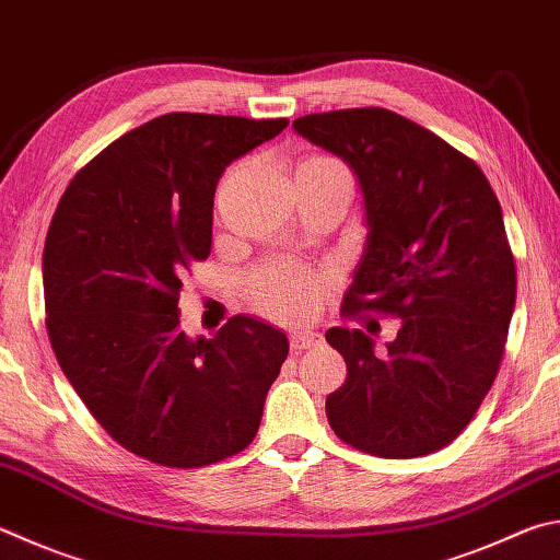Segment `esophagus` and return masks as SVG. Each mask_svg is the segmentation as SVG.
<instances>
[{
  "label": "esophagus",
  "instance_id": "esophagus-1",
  "mask_svg": "<svg viewBox=\"0 0 560 560\" xmlns=\"http://www.w3.org/2000/svg\"><path fill=\"white\" fill-rule=\"evenodd\" d=\"M289 340H291V350L293 352H303V350L318 348V345L323 342L320 335L313 332V330H293Z\"/></svg>",
  "mask_w": 560,
  "mask_h": 560
}]
</instances>
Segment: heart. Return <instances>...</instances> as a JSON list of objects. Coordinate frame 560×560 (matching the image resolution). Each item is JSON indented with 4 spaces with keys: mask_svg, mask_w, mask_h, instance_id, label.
I'll list each match as a JSON object with an SVG mask.
<instances>
[{
    "mask_svg": "<svg viewBox=\"0 0 560 560\" xmlns=\"http://www.w3.org/2000/svg\"><path fill=\"white\" fill-rule=\"evenodd\" d=\"M340 166L328 156H311L299 168ZM342 168V166H340ZM247 291L257 306L279 320H303L320 301V279L296 261L277 259L254 269L247 277Z\"/></svg>",
    "mask_w": 560,
    "mask_h": 560,
    "instance_id": "heart-1",
    "label": "heart"
}]
</instances>
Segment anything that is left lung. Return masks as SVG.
<instances>
[{"label":"left lung","mask_w":560,"mask_h":560,"mask_svg":"<svg viewBox=\"0 0 560 560\" xmlns=\"http://www.w3.org/2000/svg\"><path fill=\"white\" fill-rule=\"evenodd\" d=\"M293 129L360 180L368 242L342 311L401 318L386 352L362 330L325 332L348 377L325 399L330 429L377 457L455 441L500 370L516 301L502 208L480 166L382 107L306 115Z\"/></svg>","instance_id":"8db88e82"}]
</instances>
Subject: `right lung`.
<instances>
[{"label":"right lung","mask_w":560,"mask_h":560,"mask_svg":"<svg viewBox=\"0 0 560 560\" xmlns=\"http://www.w3.org/2000/svg\"><path fill=\"white\" fill-rule=\"evenodd\" d=\"M289 119L171 112L78 171L50 220V348L121 448L166 467L245 451L289 354L281 330L235 315L212 338L180 330L178 296L208 259L220 176Z\"/></svg>","instance_id":"right-lung-1"}]
</instances>
